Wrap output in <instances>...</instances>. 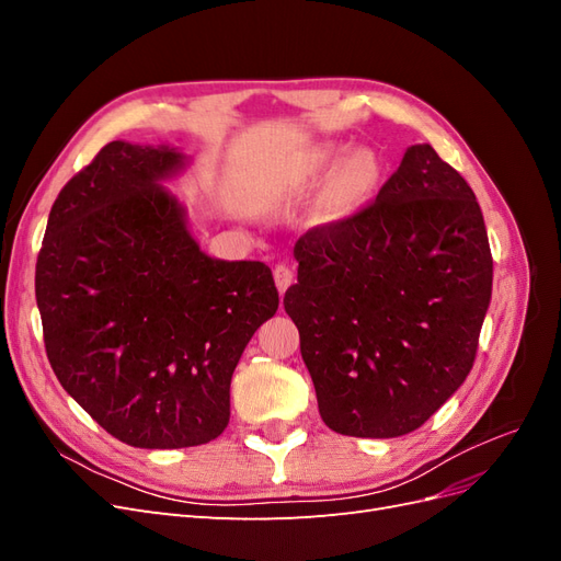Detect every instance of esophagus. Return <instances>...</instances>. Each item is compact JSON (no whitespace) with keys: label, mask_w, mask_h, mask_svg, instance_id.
<instances>
[{"label":"esophagus","mask_w":561,"mask_h":561,"mask_svg":"<svg viewBox=\"0 0 561 561\" xmlns=\"http://www.w3.org/2000/svg\"><path fill=\"white\" fill-rule=\"evenodd\" d=\"M274 278H276V287H278V293L283 295L287 287L293 285V280H295V271H293V266H287V264H276V268H274Z\"/></svg>","instance_id":"34e87169"}]
</instances>
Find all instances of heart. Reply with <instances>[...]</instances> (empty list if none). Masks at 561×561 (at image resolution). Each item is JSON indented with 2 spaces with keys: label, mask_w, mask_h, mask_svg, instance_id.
Here are the masks:
<instances>
[{
  "label": "heart",
  "mask_w": 561,
  "mask_h": 561,
  "mask_svg": "<svg viewBox=\"0 0 561 561\" xmlns=\"http://www.w3.org/2000/svg\"><path fill=\"white\" fill-rule=\"evenodd\" d=\"M342 157V147L336 145H322L311 151V157L307 161V168H304V182L307 184H318L322 178H325L336 159ZM381 175V165L379 159L371 149H353L344 161L339 163L334 171L330 184H328V194L325 203L330 213L334 215H344L353 210L358 203H363L371 190H375Z\"/></svg>",
  "instance_id": "obj_1"
}]
</instances>
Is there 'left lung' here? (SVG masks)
<instances>
[{"mask_svg":"<svg viewBox=\"0 0 561 561\" xmlns=\"http://www.w3.org/2000/svg\"><path fill=\"white\" fill-rule=\"evenodd\" d=\"M285 311L334 433L398 437L470 375L491 299L489 239L468 182L431 145L377 198L295 243Z\"/></svg>","mask_w":561,"mask_h":561,"instance_id":"left-lung-1","label":"left lung"}]
</instances>
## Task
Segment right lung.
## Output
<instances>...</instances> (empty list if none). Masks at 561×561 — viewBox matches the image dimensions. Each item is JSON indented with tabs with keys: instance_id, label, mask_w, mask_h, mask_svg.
Wrapping results in <instances>:
<instances>
[{
	"instance_id": "right-lung-1",
	"label": "right lung",
	"mask_w": 561,
	"mask_h": 561,
	"mask_svg": "<svg viewBox=\"0 0 561 561\" xmlns=\"http://www.w3.org/2000/svg\"><path fill=\"white\" fill-rule=\"evenodd\" d=\"M178 149L110 142L48 215L35 293L58 381L130 447L206 445L229 423L236 365L278 290L264 262L201 252L159 184Z\"/></svg>"
}]
</instances>
